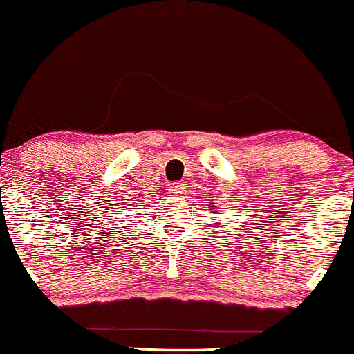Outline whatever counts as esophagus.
Returning <instances> with one entry per match:
<instances>
[{"label":"esophagus","mask_w":354,"mask_h":354,"mask_svg":"<svg viewBox=\"0 0 354 354\" xmlns=\"http://www.w3.org/2000/svg\"><path fill=\"white\" fill-rule=\"evenodd\" d=\"M169 194H171L174 200H176V198H181V194H183V186L180 185V183H176V185L169 186Z\"/></svg>","instance_id":"esophagus-1"}]
</instances>
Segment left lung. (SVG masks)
<instances>
[{
  "instance_id": "1",
  "label": "left lung",
  "mask_w": 354,
  "mask_h": 354,
  "mask_svg": "<svg viewBox=\"0 0 354 354\" xmlns=\"http://www.w3.org/2000/svg\"><path fill=\"white\" fill-rule=\"evenodd\" d=\"M208 206H209V205H208ZM214 208H218L216 203H211V209H214Z\"/></svg>"
}]
</instances>
